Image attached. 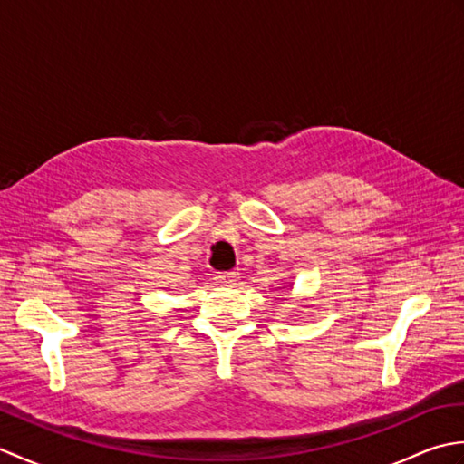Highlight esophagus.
I'll use <instances>...</instances> for the list:
<instances>
[{
    "instance_id": "obj_1",
    "label": "esophagus",
    "mask_w": 464,
    "mask_h": 464,
    "mask_svg": "<svg viewBox=\"0 0 464 464\" xmlns=\"http://www.w3.org/2000/svg\"><path fill=\"white\" fill-rule=\"evenodd\" d=\"M239 281V273L237 271H225V273H217L215 275V283L221 285V287H233Z\"/></svg>"
}]
</instances>
